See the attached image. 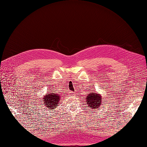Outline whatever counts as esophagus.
Instances as JSON below:
<instances>
[{"label":"esophagus","instance_id":"1","mask_svg":"<svg viewBox=\"0 0 147 147\" xmlns=\"http://www.w3.org/2000/svg\"><path fill=\"white\" fill-rule=\"evenodd\" d=\"M69 95H70V96H73V95H75V92H69Z\"/></svg>","mask_w":147,"mask_h":147}]
</instances>
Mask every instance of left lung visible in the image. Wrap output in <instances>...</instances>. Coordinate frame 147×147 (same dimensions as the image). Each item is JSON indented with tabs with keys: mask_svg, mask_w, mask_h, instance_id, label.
Here are the masks:
<instances>
[{
	"mask_svg": "<svg viewBox=\"0 0 147 147\" xmlns=\"http://www.w3.org/2000/svg\"><path fill=\"white\" fill-rule=\"evenodd\" d=\"M87 97L86 98V104L88 105V107H91L92 109H96L99 107L102 102L101 96L99 94L96 93H91L88 94L87 95Z\"/></svg>",
	"mask_w": 147,
	"mask_h": 147,
	"instance_id": "left-lung-1",
	"label": "left lung"
}]
</instances>
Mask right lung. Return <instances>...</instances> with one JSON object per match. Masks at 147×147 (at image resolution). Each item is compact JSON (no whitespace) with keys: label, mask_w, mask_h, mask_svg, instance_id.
<instances>
[{"label":"right lung","mask_w":147,"mask_h":147,"mask_svg":"<svg viewBox=\"0 0 147 147\" xmlns=\"http://www.w3.org/2000/svg\"><path fill=\"white\" fill-rule=\"evenodd\" d=\"M57 93V92L52 93L49 92V94L46 93V95L43 97V101L45 102L44 104L48 108H49L50 110L55 109L57 105H58V103H59V100L60 99V95L59 94Z\"/></svg>","instance_id":"add662e5"}]
</instances>
